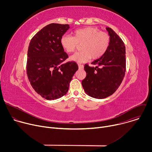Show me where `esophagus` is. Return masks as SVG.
<instances>
[{"label":"esophagus","instance_id":"1","mask_svg":"<svg viewBox=\"0 0 152 152\" xmlns=\"http://www.w3.org/2000/svg\"><path fill=\"white\" fill-rule=\"evenodd\" d=\"M78 67H79V69L81 70L83 69V67H84L83 65H81V64H78Z\"/></svg>","mask_w":152,"mask_h":152}]
</instances>
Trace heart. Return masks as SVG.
Listing matches in <instances>:
<instances>
[{"label": "heart", "instance_id": "1", "mask_svg": "<svg viewBox=\"0 0 152 152\" xmlns=\"http://www.w3.org/2000/svg\"><path fill=\"white\" fill-rule=\"evenodd\" d=\"M110 38L107 34L101 32L96 27H86L75 30L73 36L64 34L61 38V45L67 52H74L79 44H82V50L76 52L70 59L77 63L88 61L100 58L106 51L110 45Z\"/></svg>", "mask_w": 152, "mask_h": 152}]
</instances>
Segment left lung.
Segmentation results:
<instances>
[{"label": "left lung", "mask_w": 152, "mask_h": 152, "mask_svg": "<svg viewBox=\"0 0 152 152\" xmlns=\"http://www.w3.org/2000/svg\"><path fill=\"white\" fill-rule=\"evenodd\" d=\"M110 41L105 53L91 64H85L86 76L82 85L90 97L102 99L114 94L121 83L126 72V48L121 38L110 28H106Z\"/></svg>", "instance_id": "1"}]
</instances>
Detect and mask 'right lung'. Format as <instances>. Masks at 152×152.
Returning a JSON list of instances; mask_svg holds the SVG:
<instances>
[{"label": "right lung", "instance_id": "obj_1", "mask_svg": "<svg viewBox=\"0 0 152 152\" xmlns=\"http://www.w3.org/2000/svg\"><path fill=\"white\" fill-rule=\"evenodd\" d=\"M69 25L51 23L31 39L28 50L26 73L34 90L47 100L66 95L78 66L75 61L62 62L69 58L61 45V38Z\"/></svg>", "mask_w": 152, "mask_h": 152}]
</instances>
